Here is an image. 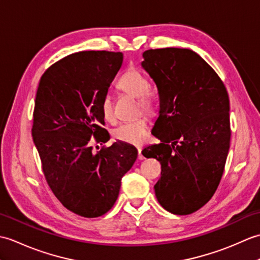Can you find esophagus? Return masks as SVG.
Masks as SVG:
<instances>
[{
    "label": "esophagus",
    "mask_w": 260,
    "mask_h": 260,
    "mask_svg": "<svg viewBox=\"0 0 260 260\" xmlns=\"http://www.w3.org/2000/svg\"><path fill=\"white\" fill-rule=\"evenodd\" d=\"M137 152H139V159L144 158V156H143V154H142V148H137Z\"/></svg>",
    "instance_id": "34e87169"
}]
</instances>
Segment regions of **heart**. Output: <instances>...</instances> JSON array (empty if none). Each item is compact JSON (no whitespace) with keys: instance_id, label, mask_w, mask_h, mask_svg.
Wrapping results in <instances>:
<instances>
[{"instance_id":"1","label":"heart","mask_w":260,"mask_h":260,"mask_svg":"<svg viewBox=\"0 0 260 260\" xmlns=\"http://www.w3.org/2000/svg\"><path fill=\"white\" fill-rule=\"evenodd\" d=\"M116 88L121 92L139 98V105L145 113H154L156 110L155 99L150 93L151 82L147 77L143 75L140 70L129 68L119 76L116 81ZM102 114L105 120L112 121L114 119V105L112 97L105 96L101 104ZM150 123L145 116L133 121H126L118 125L113 131L115 140L129 145L140 146L147 139V132Z\"/></svg>"}]
</instances>
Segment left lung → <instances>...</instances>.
<instances>
[{
  "mask_svg": "<svg viewBox=\"0 0 260 260\" xmlns=\"http://www.w3.org/2000/svg\"><path fill=\"white\" fill-rule=\"evenodd\" d=\"M142 62L156 84L161 141L142 151L161 163L154 185L159 204L174 214L202 208L221 181L230 145L229 96L223 81L190 49H150Z\"/></svg>",
  "mask_w": 260,
  "mask_h": 260,
  "instance_id": "1",
  "label": "left lung"
}]
</instances>
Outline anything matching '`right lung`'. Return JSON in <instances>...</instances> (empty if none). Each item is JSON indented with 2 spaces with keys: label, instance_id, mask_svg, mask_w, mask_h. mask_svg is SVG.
Returning a JSON list of instances; mask_svg holds the SVG:
<instances>
[{
  "label": "right lung",
  "instance_id": "add662e5",
  "mask_svg": "<svg viewBox=\"0 0 260 260\" xmlns=\"http://www.w3.org/2000/svg\"><path fill=\"white\" fill-rule=\"evenodd\" d=\"M123 62V53L80 51L58 60L42 75L33 110L32 137L42 171L64 208L85 218L107 213L118 198L120 180L137 158L121 142L92 153L90 141L109 133L101 104Z\"/></svg>",
  "mask_w": 260,
  "mask_h": 260
}]
</instances>
